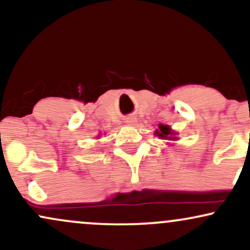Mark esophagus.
I'll list each match as a JSON object with an SVG mask.
<instances>
[{"mask_svg":"<svg viewBox=\"0 0 250 250\" xmlns=\"http://www.w3.org/2000/svg\"><path fill=\"white\" fill-rule=\"evenodd\" d=\"M135 122V119L134 117H128L127 120H125V123H127V125H133V123Z\"/></svg>","mask_w":250,"mask_h":250,"instance_id":"1","label":"esophagus"}]
</instances>
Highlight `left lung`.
Masks as SVG:
<instances>
[{
  "label": "left lung",
  "mask_w": 250,
  "mask_h": 250,
  "mask_svg": "<svg viewBox=\"0 0 250 250\" xmlns=\"http://www.w3.org/2000/svg\"><path fill=\"white\" fill-rule=\"evenodd\" d=\"M170 128L168 127V125H159V130H157V136L161 137V139H171L169 135H171Z\"/></svg>",
  "instance_id": "1"
}]
</instances>
